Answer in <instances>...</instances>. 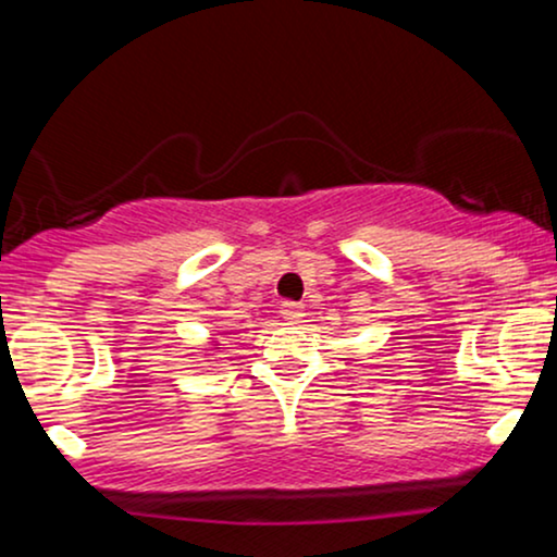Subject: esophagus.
Instances as JSON below:
<instances>
[{
    "mask_svg": "<svg viewBox=\"0 0 557 557\" xmlns=\"http://www.w3.org/2000/svg\"><path fill=\"white\" fill-rule=\"evenodd\" d=\"M280 317H283L287 324H298L300 319H304V306L293 304V300H285V304L280 306Z\"/></svg>",
    "mask_w": 557,
    "mask_h": 557,
    "instance_id": "1",
    "label": "esophagus"
}]
</instances>
